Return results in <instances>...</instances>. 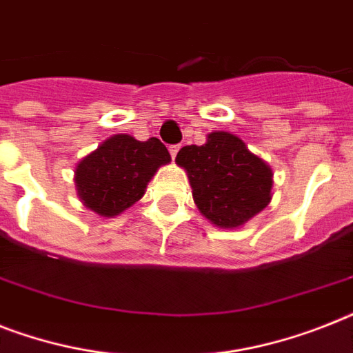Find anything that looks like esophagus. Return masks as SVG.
I'll use <instances>...</instances> for the list:
<instances>
[{
	"label": "esophagus",
	"mask_w": 353,
	"mask_h": 353,
	"mask_svg": "<svg viewBox=\"0 0 353 353\" xmlns=\"http://www.w3.org/2000/svg\"><path fill=\"white\" fill-rule=\"evenodd\" d=\"M179 145H172L170 148H168V150H170V156H172V159H176V156H177V152H179Z\"/></svg>",
	"instance_id": "esophagus-1"
}]
</instances>
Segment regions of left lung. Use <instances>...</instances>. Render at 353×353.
<instances>
[{
  "instance_id": "1",
  "label": "left lung",
  "mask_w": 353,
  "mask_h": 353,
  "mask_svg": "<svg viewBox=\"0 0 353 353\" xmlns=\"http://www.w3.org/2000/svg\"><path fill=\"white\" fill-rule=\"evenodd\" d=\"M194 201L219 228H237L259 214L272 199V168L230 132H212L206 143L177 152Z\"/></svg>"
}]
</instances>
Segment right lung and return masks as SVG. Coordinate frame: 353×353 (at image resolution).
I'll list each match as a JSON object with an SVG mask.
<instances>
[{
	"label": "right lung",
	"instance_id": "right-lung-1",
	"mask_svg": "<svg viewBox=\"0 0 353 353\" xmlns=\"http://www.w3.org/2000/svg\"><path fill=\"white\" fill-rule=\"evenodd\" d=\"M167 163L170 154L157 137L137 141L116 134L77 163V196L97 216H119L141 199L157 168Z\"/></svg>",
	"mask_w": 353,
	"mask_h": 353
}]
</instances>
